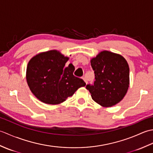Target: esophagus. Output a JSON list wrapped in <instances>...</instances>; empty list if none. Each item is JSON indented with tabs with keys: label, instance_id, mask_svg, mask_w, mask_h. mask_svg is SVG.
<instances>
[{
	"label": "esophagus",
	"instance_id": "esophagus-1",
	"mask_svg": "<svg viewBox=\"0 0 153 153\" xmlns=\"http://www.w3.org/2000/svg\"><path fill=\"white\" fill-rule=\"evenodd\" d=\"M82 78H83V79L84 81H85V82L86 83V84H87V79L85 78V77H83Z\"/></svg>",
	"mask_w": 153,
	"mask_h": 153
}]
</instances>
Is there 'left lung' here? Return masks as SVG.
Here are the masks:
<instances>
[{
	"instance_id": "left-lung-1",
	"label": "left lung",
	"mask_w": 153,
	"mask_h": 153,
	"mask_svg": "<svg viewBox=\"0 0 153 153\" xmlns=\"http://www.w3.org/2000/svg\"><path fill=\"white\" fill-rule=\"evenodd\" d=\"M95 73L94 84H87L86 89L92 99L100 105L110 107L118 103L128 91L129 68L121 55L102 51L91 60Z\"/></svg>"
}]
</instances>
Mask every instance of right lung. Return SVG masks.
Masks as SVG:
<instances>
[{"instance_id": "add662e5", "label": "right lung", "mask_w": 153, "mask_h": 153, "mask_svg": "<svg viewBox=\"0 0 153 153\" xmlns=\"http://www.w3.org/2000/svg\"><path fill=\"white\" fill-rule=\"evenodd\" d=\"M68 60L57 51L39 54L29 62L27 82L31 92L41 101L57 105L65 101L86 83L73 74L71 64L65 67Z\"/></svg>"}]
</instances>
